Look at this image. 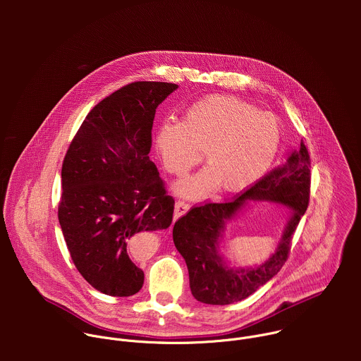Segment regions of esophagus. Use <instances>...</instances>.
Wrapping results in <instances>:
<instances>
[{"label": "esophagus", "instance_id": "34e87169", "mask_svg": "<svg viewBox=\"0 0 361 361\" xmlns=\"http://www.w3.org/2000/svg\"><path fill=\"white\" fill-rule=\"evenodd\" d=\"M188 210H190L188 202H185L184 200H177V201H176V207H174V219H180V217L184 216Z\"/></svg>", "mask_w": 361, "mask_h": 361}]
</instances>
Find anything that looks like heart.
<instances>
[{
    "label": "heart",
    "instance_id": "obj_1",
    "mask_svg": "<svg viewBox=\"0 0 361 361\" xmlns=\"http://www.w3.org/2000/svg\"><path fill=\"white\" fill-rule=\"evenodd\" d=\"M280 138L273 116L235 97L209 95L185 110L183 123L160 124L156 149L174 176H184L198 164L204 151L209 166L176 185L178 194L195 198L219 187L240 192L254 185L273 164Z\"/></svg>",
    "mask_w": 361,
    "mask_h": 361
}]
</instances>
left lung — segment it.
I'll list each match as a JSON object with an SVG mask.
<instances>
[{
    "label": "left lung",
    "mask_w": 361,
    "mask_h": 361,
    "mask_svg": "<svg viewBox=\"0 0 361 361\" xmlns=\"http://www.w3.org/2000/svg\"><path fill=\"white\" fill-rule=\"evenodd\" d=\"M310 156L301 141L287 161L230 201L205 202L192 207L178 219L173 240L184 257L190 288L195 300L224 305L241 301L271 280L288 259L293 234L310 200ZM245 199H267L291 208L293 213L282 241L271 259L259 268L230 269L218 252L222 233L229 221L245 204Z\"/></svg>",
    "instance_id": "8db88e82"
}]
</instances>
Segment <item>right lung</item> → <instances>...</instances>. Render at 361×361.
<instances>
[{
    "mask_svg": "<svg viewBox=\"0 0 361 361\" xmlns=\"http://www.w3.org/2000/svg\"><path fill=\"white\" fill-rule=\"evenodd\" d=\"M177 88L159 81L121 87L88 113L64 157L59 221L77 270L104 294L141 290L144 273L130 244L173 221L174 198L148 152L156 109Z\"/></svg>",
    "mask_w": 361,
    "mask_h": 361,
    "instance_id": "add662e5",
    "label": "right lung"
}]
</instances>
